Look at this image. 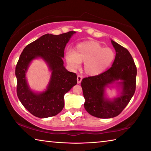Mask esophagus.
Returning a JSON list of instances; mask_svg holds the SVG:
<instances>
[{"instance_id":"obj_1","label":"esophagus","mask_w":151,"mask_h":151,"mask_svg":"<svg viewBox=\"0 0 151 151\" xmlns=\"http://www.w3.org/2000/svg\"><path fill=\"white\" fill-rule=\"evenodd\" d=\"M82 79H83V77H82L81 75L77 76V83H78V84H80L81 83Z\"/></svg>"}]
</instances>
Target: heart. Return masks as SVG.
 I'll return each instance as SVG.
<instances>
[{
    "label": "heart",
    "mask_w": 151,
    "mask_h": 151,
    "mask_svg": "<svg viewBox=\"0 0 151 151\" xmlns=\"http://www.w3.org/2000/svg\"><path fill=\"white\" fill-rule=\"evenodd\" d=\"M114 58V52L111 48L103 47L95 41H88L76 45L75 50H66L65 59L71 70H75L84 63L85 73L96 75L103 73L111 65Z\"/></svg>",
    "instance_id": "heart-1"
}]
</instances>
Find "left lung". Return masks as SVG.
Instances as JSON below:
<instances>
[{"label": "left lung", "mask_w": 151, "mask_h": 151, "mask_svg": "<svg viewBox=\"0 0 151 151\" xmlns=\"http://www.w3.org/2000/svg\"><path fill=\"white\" fill-rule=\"evenodd\" d=\"M111 42L116 50L111 67L81 81L85 109L92 116L101 119L118 116L129 104L136 89L137 67L133 58L127 48L113 40ZM119 80L122 81L118 82ZM114 83L121 85L122 92L118 97L110 100L104 96V90Z\"/></svg>", "instance_id": "1"}]
</instances>
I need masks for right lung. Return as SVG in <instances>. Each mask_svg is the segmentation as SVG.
Masks as SVG:
<instances>
[{
	"label": "right lung",
	"instance_id": "right-lung-1",
	"mask_svg": "<svg viewBox=\"0 0 151 151\" xmlns=\"http://www.w3.org/2000/svg\"><path fill=\"white\" fill-rule=\"evenodd\" d=\"M75 31L58 35L46 34L30 43L20 55L16 66L18 98L28 111L39 118L57 115L62 111L64 96L77 83L76 73L66 69L63 64L64 51ZM42 58L52 71L47 90L36 93L29 89L26 73L30 62L36 58Z\"/></svg>",
	"mask_w": 151,
	"mask_h": 151
}]
</instances>
